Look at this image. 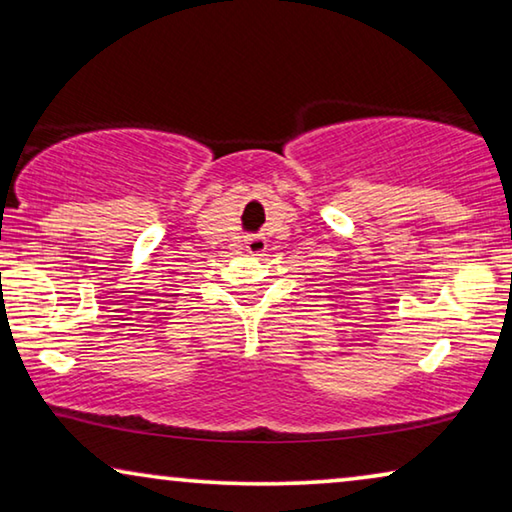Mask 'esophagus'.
I'll return each instance as SVG.
<instances>
[{"label":"esophagus","instance_id":"1","mask_svg":"<svg viewBox=\"0 0 512 512\" xmlns=\"http://www.w3.org/2000/svg\"><path fill=\"white\" fill-rule=\"evenodd\" d=\"M245 249L251 256H263L267 251V240L263 235H251V238L245 240Z\"/></svg>","mask_w":512,"mask_h":512}]
</instances>
